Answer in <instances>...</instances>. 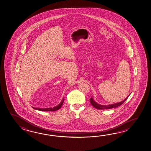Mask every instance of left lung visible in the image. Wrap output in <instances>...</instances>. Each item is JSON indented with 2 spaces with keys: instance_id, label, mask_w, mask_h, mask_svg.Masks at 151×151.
I'll return each mask as SVG.
<instances>
[{
  "instance_id": "8db88e82",
  "label": "left lung",
  "mask_w": 151,
  "mask_h": 151,
  "mask_svg": "<svg viewBox=\"0 0 151 151\" xmlns=\"http://www.w3.org/2000/svg\"><path fill=\"white\" fill-rule=\"evenodd\" d=\"M129 95H128L127 98L124 99V100L120 102H118V103H114V104H109V105H107V106H106H106H105V105H101L100 104L96 103L95 101H94V100L93 99V98L92 97L90 99V102H91V104H92L94 108H95L96 109H99V110H100V109H101V110H103V109H109L116 108V107L118 106H121L122 104H123L124 101L127 100L128 98L129 97Z\"/></svg>"
}]
</instances>
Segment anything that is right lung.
<instances>
[{"label": "right lung", "instance_id": "1", "mask_svg": "<svg viewBox=\"0 0 151 151\" xmlns=\"http://www.w3.org/2000/svg\"><path fill=\"white\" fill-rule=\"evenodd\" d=\"M64 98L63 99V100L61 101V102L58 105L54 106L53 108H35V107H32L33 108L35 109V110H39V111H55L56 110H58V109L60 108L61 106L63 105V104L64 103Z\"/></svg>", "mask_w": 151, "mask_h": 151}]
</instances>
